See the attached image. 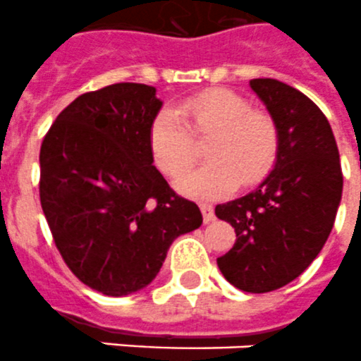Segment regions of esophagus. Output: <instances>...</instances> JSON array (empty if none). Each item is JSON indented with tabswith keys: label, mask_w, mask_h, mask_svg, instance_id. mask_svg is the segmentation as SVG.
Wrapping results in <instances>:
<instances>
[{
	"label": "esophagus",
	"mask_w": 361,
	"mask_h": 361,
	"mask_svg": "<svg viewBox=\"0 0 361 361\" xmlns=\"http://www.w3.org/2000/svg\"><path fill=\"white\" fill-rule=\"evenodd\" d=\"M200 211L204 214V222L209 224L214 220V209L211 204H200Z\"/></svg>",
	"instance_id": "34e87169"
}]
</instances>
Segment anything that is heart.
Masks as SVG:
<instances>
[{"label":"heart","instance_id":"obj_1","mask_svg":"<svg viewBox=\"0 0 361 361\" xmlns=\"http://www.w3.org/2000/svg\"><path fill=\"white\" fill-rule=\"evenodd\" d=\"M213 132L205 145L209 161L178 181L185 196L214 200L238 183L255 185L271 171L279 150V130L271 115L251 108L250 101L229 87H211L181 99L154 115L148 145L156 166L169 178H180L192 165V135Z\"/></svg>","mask_w":361,"mask_h":361}]
</instances>
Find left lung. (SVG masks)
Segmentation results:
<instances>
[{
	"instance_id": "left-lung-1",
	"label": "left lung",
	"mask_w": 361,
	"mask_h": 361,
	"mask_svg": "<svg viewBox=\"0 0 361 361\" xmlns=\"http://www.w3.org/2000/svg\"><path fill=\"white\" fill-rule=\"evenodd\" d=\"M250 86L277 124V161L253 192L216 205L214 214L237 233L216 262L233 286L264 293L292 283L325 246L343 174L329 121L307 95L275 78Z\"/></svg>"
}]
</instances>
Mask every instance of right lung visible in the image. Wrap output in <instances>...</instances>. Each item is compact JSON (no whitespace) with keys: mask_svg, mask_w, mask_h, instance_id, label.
Returning a JSON list of instances; mask_svg holds the SVG:
<instances>
[{"mask_svg":"<svg viewBox=\"0 0 361 361\" xmlns=\"http://www.w3.org/2000/svg\"><path fill=\"white\" fill-rule=\"evenodd\" d=\"M156 87L119 82L77 97L40 148V202L63 262L86 286L121 298L154 281L166 251L202 226L154 166Z\"/></svg>","mask_w":361,"mask_h":361,"instance_id":"right-lung-1","label":"right lung"}]
</instances>
